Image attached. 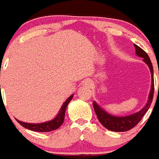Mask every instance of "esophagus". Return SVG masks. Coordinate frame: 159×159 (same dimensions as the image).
<instances>
[{"label": "esophagus", "mask_w": 159, "mask_h": 159, "mask_svg": "<svg viewBox=\"0 0 159 159\" xmlns=\"http://www.w3.org/2000/svg\"><path fill=\"white\" fill-rule=\"evenodd\" d=\"M84 85L87 86V87H90V86H92V83L90 82V80H85L84 82Z\"/></svg>", "instance_id": "34e87169"}]
</instances>
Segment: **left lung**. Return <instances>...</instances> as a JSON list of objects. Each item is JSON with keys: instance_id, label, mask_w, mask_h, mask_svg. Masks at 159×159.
<instances>
[{"instance_id": "left-lung-1", "label": "left lung", "mask_w": 159, "mask_h": 159, "mask_svg": "<svg viewBox=\"0 0 159 159\" xmlns=\"http://www.w3.org/2000/svg\"><path fill=\"white\" fill-rule=\"evenodd\" d=\"M134 49H135V52H136V54L140 57H143L144 61L148 65L149 69H150L151 74H152V86H151L150 93H149V97H148V102L141 111H138L136 113L132 114L130 116H122V117L114 116H111L110 114L107 113L106 111H103L96 102H93V106L95 113L97 115L98 120L104 127L107 128V130H111V131H127V130H130L132 128H134L141 120L144 114L147 112V111L149 108V107L152 103V101H153V92H154L153 65H152V62H151L150 59L148 57V54L141 48H139V46L135 45V44H134Z\"/></svg>"}]
</instances>
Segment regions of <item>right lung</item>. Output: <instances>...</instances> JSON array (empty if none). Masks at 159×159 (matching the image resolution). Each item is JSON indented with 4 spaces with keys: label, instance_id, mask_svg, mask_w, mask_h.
<instances>
[{
    "label": "right lung",
    "instance_id": "right-lung-1",
    "mask_svg": "<svg viewBox=\"0 0 159 159\" xmlns=\"http://www.w3.org/2000/svg\"><path fill=\"white\" fill-rule=\"evenodd\" d=\"M73 95H71L70 97L65 102L64 104L62 105L61 109L59 111V114L57 116V117L55 119H53L52 120L48 121V122L40 123V124H31V123H25L22 121L18 120L17 121L20 123V125L24 126L25 128H27L29 130H34V131L38 132H50L52 130H55L62 125V123L64 121L65 119V113H66V110L67 105L69 103L70 100L72 99Z\"/></svg>",
    "mask_w": 159,
    "mask_h": 159
}]
</instances>
